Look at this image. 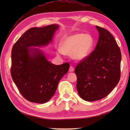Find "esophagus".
Returning a JSON list of instances; mask_svg holds the SVG:
<instances>
[{
  "label": "esophagus",
  "mask_w": 130,
  "mask_h": 130,
  "mask_svg": "<svg viewBox=\"0 0 130 130\" xmlns=\"http://www.w3.org/2000/svg\"><path fill=\"white\" fill-rule=\"evenodd\" d=\"M74 71V68L72 67V66H70L69 68V71L70 72H73Z\"/></svg>",
  "instance_id": "obj_1"
}]
</instances>
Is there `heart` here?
<instances>
[{
	"instance_id": "obj_1",
	"label": "heart",
	"mask_w": 130,
	"mask_h": 130,
	"mask_svg": "<svg viewBox=\"0 0 130 130\" xmlns=\"http://www.w3.org/2000/svg\"><path fill=\"white\" fill-rule=\"evenodd\" d=\"M94 44L95 40L91 35L76 33L63 37L56 53L59 56L70 55L74 60L80 61L89 56Z\"/></svg>"
}]
</instances>
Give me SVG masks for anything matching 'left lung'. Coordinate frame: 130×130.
I'll return each instance as SVG.
<instances>
[{
  "instance_id": "8db88e82",
  "label": "left lung",
  "mask_w": 130,
  "mask_h": 130,
  "mask_svg": "<svg viewBox=\"0 0 130 130\" xmlns=\"http://www.w3.org/2000/svg\"><path fill=\"white\" fill-rule=\"evenodd\" d=\"M99 38L94 50L76 66V89L80 96L92 102L106 97L120 81L121 53L107 29L96 26Z\"/></svg>"
}]
</instances>
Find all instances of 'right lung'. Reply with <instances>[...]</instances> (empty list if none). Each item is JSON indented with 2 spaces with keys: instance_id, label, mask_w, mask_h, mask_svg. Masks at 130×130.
<instances>
[{
  "instance_id": "obj_1",
  "label": "right lung",
  "mask_w": 130,
  "mask_h": 130,
  "mask_svg": "<svg viewBox=\"0 0 130 130\" xmlns=\"http://www.w3.org/2000/svg\"><path fill=\"white\" fill-rule=\"evenodd\" d=\"M59 27L57 24H51L30 28L13 46L11 76L19 92L31 102H48L56 92L60 80L69 69L68 62L54 65L47 60L41 50L32 47L51 43Z\"/></svg>"
}]
</instances>
